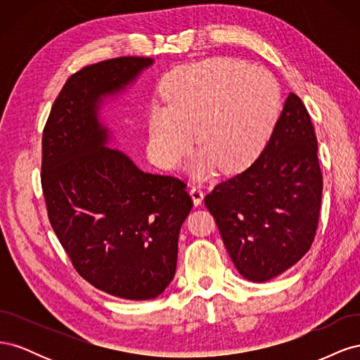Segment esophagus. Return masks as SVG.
<instances>
[{
	"mask_svg": "<svg viewBox=\"0 0 360 360\" xmlns=\"http://www.w3.org/2000/svg\"><path fill=\"white\" fill-rule=\"evenodd\" d=\"M191 197H192V201H193L195 205H201V202L204 200V192L198 186H192L191 188Z\"/></svg>",
	"mask_w": 360,
	"mask_h": 360,
	"instance_id": "34e87169",
	"label": "esophagus"
}]
</instances>
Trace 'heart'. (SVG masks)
Here are the masks:
<instances>
[{
    "label": "heart",
    "instance_id": "b5f03b06",
    "mask_svg": "<svg viewBox=\"0 0 360 360\" xmlns=\"http://www.w3.org/2000/svg\"><path fill=\"white\" fill-rule=\"evenodd\" d=\"M167 106L155 105L148 120L150 151L163 168H174L195 141L200 151L189 163L204 180L246 168L259 155L281 112L274 75L231 58H210L171 73Z\"/></svg>",
    "mask_w": 360,
    "mask_h": 360
}]
</instances>
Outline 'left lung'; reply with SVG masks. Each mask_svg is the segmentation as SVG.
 <instances>
[{
	"mask_svg": "<svg viewBox=\"0 0 360 360\" xmlns=\"http://www.w3.org/2000/svg\"><path fill=\"white\" fill-rule=\"evenodd\" d=\"M317 151L307 108L290 93L252 165L205 197L228 254L245 279L266 282L309 250L323 193Z\"/></svg>",
	"mask_w": 360,
	"mask_h": 360,
	"instance_id": "obj_1",
	"label": "left lung"
}]
</instances>
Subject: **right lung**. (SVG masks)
<instances>
[{
  "label": "right lung",
  "mask_w": 360,
  "mask_h": 360,
  "mask_svg": "<svg viewBox=\"0 0 360 360\" xmlns=\"http://www.w3.org/2000/svg\"><path fill=\"white\" fill-rule=\"evenodd\" d=\"M153 64L120 57L72 75L41 139V188L60 243L85 281L127 300L156 299L171 284L180 228L193 205L183 181L144 172L111 148L101 117L106 101Z\"/></svg>",
  "instance_id": "add662e5"
}]
</instances>
